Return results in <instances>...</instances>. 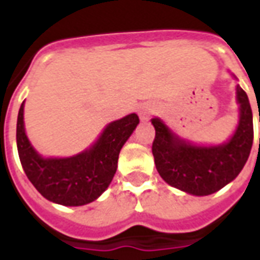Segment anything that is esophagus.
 Returning a JSON list of instances; mask_svg holds the SVG:
<instances>
[{
  "label": "esophagus",
  "instance_id": "34e87169",
  "mask_svg": "<svg viewBox=\"0 0 260 260\" xmlns=\"http://www.w3.org/2000/svg\"><path fill=\"white\" fill-rule=\"evenodd\" d=\"M139 114L142 120H147V118L150 117V114H151V109L147 107V106H145V107H142V110H140Z\"/></svg>",
  "mask_w": 260,
  "mask_h": 260
}]
</instances>
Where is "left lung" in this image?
<instances>
[{"label": "left lung", "mask_w": 260, "mask_h": 260, "mask_svg": "<svg viewBox=\"0 0 260 260\" xmlns=\"http://www.w3.org/2000/svg\"><path fill=\"white\" fill-rule=\"evenodd\" d=\"M237 129L228 143L220 146L190 145L174 135L161 120H151L155 129L151 151L155 168L167 183L193 196H208L237 178L249 157L253 142L252 110L241 86H237Z\"/></svg>", "instance_id": "8db88e82"}]
</instances>
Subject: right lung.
<instances>
[{"instance_id": "add662e5", "label": "right lung", "mask_w": 260, "mask_h": 260, "mask_svg": "<svg viewBox=\"0 0 260 260\" xmlns=\"http://www.w3.org/2000/svg\"><path fill=\"white\" fill-rule=\"evenodd\" d=\"M23 109L17 115L16 143L19 158L32 186L52 203L80 207L95 201L113 180L121 147L139 124L129 114L106 126L91 149L70 158H42L30 145L23 122Z\"/></svg>"}]
</instances>
